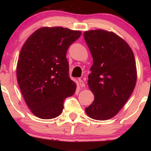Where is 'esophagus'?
Instances as JSON below:
<instances>
[{"label":"esophagus","mask_w":151,"mask_h":151,"mask_svg":"<svg viewBox=\"0 0 151 151\" xmlns=\"http://www.w3.org/2000/svg\"><path fill=\"white\" fill-rule=\"evenodd\" d=\"M79 85H80L81 87H85V82H84L82 79H79Z\"/></svg>","instance_id":"1"}]
</instances>
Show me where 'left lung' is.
<instances>
[{
	"label": "left lung",
	"instance_id": "1",
	"mask_svg": "<svg viewBox=\"0 0 151 151\" xmlns=\"http://www.w3.org/2000/svg\"><path fill=\"white\" fill-rule=\"evenodd\" d=\"M84 37L93 58L88 85L94 94L85 109L95 120H107L119 113L132 93L137 79L132 50L113 32L86 31Z\"/></svg>",
	"mask_w": 151,
	"mask_h": 151
}]
</instances>
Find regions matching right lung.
Segmentation results:
<instances>
[{
    "mask_svg": "<svg viewBox=\"0 0 151 151\" xmlns=\"http://www.w3.org/2000/svg\"><path fill=\"white\" fill-rule=\"evenodd\" d=\"M80 31L43 27L27 39L17 65V79L32 113L42 119L58 117L66 98L75 92L66 53Z\"/></svg>",
    "mask_w": 151,
    "mask_h": 151,
    "instance_id": "obj_1",
    "label": "right lung"
}]
</instances>
